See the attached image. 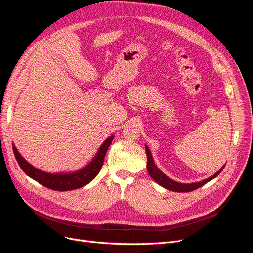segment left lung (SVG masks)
Wrapping results in <instances>:
<instances>
[{"label":"left lung","instance_id":"8db88e82","mask_svg":"<svg viewBox=\"0 0 253 253\" xmlns=\"http://www.w3.org/2000/svg\"><path fill=\"white\" fill-rule=\"evenodd\" d=\"M145 153H147V157H148V164H147L148 172H149L151 177L154 179L158 183V185H160L162 187L170 190V191H174V192H190V191H194L195 189L201 188L202 186L205 185V183L212 180L213 178H215L216 176L221 171H223V169L225 168V165H224L215 174L210 176L209 178L204 179L202 181L192 182V183H181V182H177V181L171 179L170 177H168L166 174H164L158 169L157 166L154 163V160H153V157H152L151 152L148 148V145H145Z\"/></svg>","mask_w":253,"mask_h":253}]
</instances>
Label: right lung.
I'll return each mask as SVG.
<instances>
[{"label":"right lung","instance_id":"add662e5","mask_svg":"<svg viewBox=\"0 0 253 253\" xmlns=\"http://www.w3.org/2000/svg\"><path fill=\"white\" fill-rule=\"evenodd\" d=\"M114 135L106 138L101 144L100 149L96 153L95 157L91 159V162L86 165L82 169L68 173H47L37 169L33 165H30L27 160L19 153L16 145L12 144V149L14 156L21 169L25 172L30 178L35 179L44 187L49 188L55 191H71L75 189L82 188L88 182L93 180L98 173L100 172L103 160L105 157V153L108 151L110 144L112 143Z\"/></svg>","mask_w":253,"mask_h":253}]
</instances>
